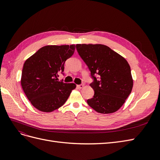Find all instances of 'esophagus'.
Wrapping results in <instances>:
<instances>
[{
  "label": "esophagus",
  "mask_w": 160,
  "mask_h": 160,
  "mask_svg": "<svg viewBox=\"0 0 160 160\" xmlns=\"http://www.w3.org/2000/svg\"><path fill=\"white\" fill-rule=\"evenodd\" d=\"M84 87V85L83 84H81V85H77V88H78L79 89H82Z\"/></svg>",
  "instance_id": "1"
}]
</instances>
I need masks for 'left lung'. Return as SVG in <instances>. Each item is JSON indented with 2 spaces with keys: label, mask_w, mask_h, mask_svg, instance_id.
Instances as JSON below:
<instances>
[{
  "label": "left lung",
  "mask_w": 160,
  "mask_h": 160,
  "mask_svg": "<svg viewBox=\"0 0 160 160\" xmlns=\"http://www.w3.org/2000/svg\"><path fill=\"white\" fill-rule=\"evenodd\" d=\"M76 49L93 79L90 86L95 93L87 102L98 113L115 112L123 105L133 88L128 61L104 45L77 44Z\"/></svg>",
  "instance_id": "8db88e82"
}]
</instances>
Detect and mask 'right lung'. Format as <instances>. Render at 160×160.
Segmentation results:
<instances>
[{
  "label": "right lung",
  "instance_id": "add662e5",
  "mask_svg": "<svg viewBox=\"0 0 160 160\" xmlns=\"http://www.w3.org/2000/svg\"><path fill=\"white\" fill-rule=\"evenodd\" d=\"M75 46L47 45L25 62L21 85L31 104L41 111L51 112L63 105L76 88L74 83L59 81L64 75V65L75 52Z\"/></svg>",
  "mask_w": 160,
  "mask_h": 160
}]
</instances>
